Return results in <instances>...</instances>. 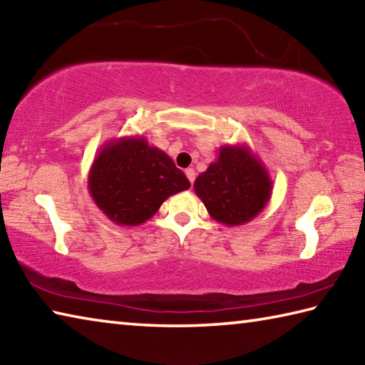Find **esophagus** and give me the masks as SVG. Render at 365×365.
I'll return each instance as SVG.
<instances>
[{
  "instance_id": "esophagus-1",
  "label": "esophagus",
  "mask_w": 365,
  "mask_h": 365,
  "mask_svg": "<svg viewBox=\"0 0 365 365\" xmlns=\"http://www.w3.org/2000/svg\"><path fill=\"white\" fill-rule=\"evenodd\" d=\"M186 176H187V179L190 182H194V179H195V171H194V168H187L186 170Z\"/></svg>"
}]
</instances>
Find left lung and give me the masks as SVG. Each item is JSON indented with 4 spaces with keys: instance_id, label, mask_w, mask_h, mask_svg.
Masks as SVG:
<instances>
[{
    "instance_id": "1",
    "label": "left lung",
    "mask_w": 365,
    "mask_h": 365,
    "mask_svg": "<svg viewBox=\"0 0 365 365\" xmlns=\"http://www.w3.org/2000/svg\"><path fill=\"white\" fill-rule=\"evenodd\" d=\"M194 189L215 221L242 226L263 212L272 181L250 147L235 144L220 147L218 158L197 176Z\"/></svg>"
}]
</instances>
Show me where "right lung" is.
<instances>
[{"mask_svg": "<svg viewBox=\"0 0 365 365\" xmlns=\"http://www.w3.org/2000/svg\"><path fill=\"white\" fill-rule=\"evenodd\" d=\"M189 187L175 162L143 136L108 140L88 173L94 203L118 226L143 225L168 197Z\"/></svg>", "mask_w": 365, "mask_h": 365, "instance_id": "obj_1", "label": "right lung"}]
</instances>
